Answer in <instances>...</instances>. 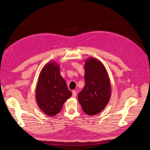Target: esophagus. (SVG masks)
I'll return each instance as SVG.
<instances>
[{
  "instance_id": "1",
  "label": "esophagus",
  "mask_w": 150,
  "mask_h": 150,
  "mask_svg": "<svg viewBox=\"0 0 150 150\" xmlns=\"http://www.w3.org/2000/svg\"><path fill=\"white\" fill-rule=\"evenodd\" d=\"M76 96V91H72V96L74 98H75Z\"/></svg>"
}]
</instances>
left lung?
Instances as JSON below:
<instances>
[{
    "label": "left lung",
    "instance_id": "1",
    "mask_svg": "<svg viewBox=\"0 0 150 150\" xmlns=\"http://www.w3.org/2000/svg\"><path fill=\"white\" fill-rule=\"evenodd\" d=\"M84 88L78 99L83 110L95 115L106 108L111 96V86L107 70L100 60L93 57L86 59Z\"/></svg>",
    "mask_w": 150,
    "mask_h": 150
}]
</instances>
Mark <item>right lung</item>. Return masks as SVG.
<instances>
[{
	"label": "right lung",
	"mask_w": 150,
	"mask_h": 150,
	"mask_svg": "<svg viewBox=\"0 0 150 150\" xmlns=\"http://www.w3.org/2000/svg\"><path fill=\"white\" fill-rule=\"evenodd\" d=\"M71 96L65 80L60 74V66L52 61L42 69L36 87L38 107L49 116H54Z\"/></svg>",
	"instance_id": "1"
}]
</instances>
